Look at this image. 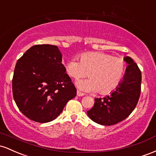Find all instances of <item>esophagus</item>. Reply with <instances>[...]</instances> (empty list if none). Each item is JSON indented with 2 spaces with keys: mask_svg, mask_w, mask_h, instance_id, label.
I'll use <instances>...</instances> for the list:
<instances>
[{
  "mask_svg": "<svg viewBox=\"0 0 156 156\" xmlns=\"http://www.w3.org/2000/svg\"><path fill=\"white\" fill-rule=\"evenodd\" d=\"M76 95H77L78 97H83V96L85 95V94L83 92L80 91V90H77V92H76Z\"/></svg>",
  "mask_w": 156,
  "mask_h": 156,
  "instance_id": "obj_1",
  "label": "esophagus"
}]
</instances>
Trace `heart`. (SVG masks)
Masks as SVG:
<instances>
[{"instance_id":"obj_1","label":"heart","mask_w":156,"mask_h":156,"mask_svg":"<svg viewBox=\"0 0 156 156\" xmlns=\"http://www.w3.org/2000/svg\"><path fill=\"white\" fill-rule=\"evenodd\" d=\"M79 59L80 62L68 61L65 69L74 80L87 73L89 79L76 83L80 89L105 95L113 91L123 78L126 64L122 58L103 52H89L81 55Z\"/></svg>"}]
</instances>
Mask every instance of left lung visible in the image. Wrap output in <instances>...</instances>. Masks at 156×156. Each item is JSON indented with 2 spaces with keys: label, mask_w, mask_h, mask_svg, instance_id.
Returning <instances> with one entry per match:
<instances>
[{
  "label": "left lung",
  "mask_w": 156,
  "mask_h": 156,
  "mask_svg": "<svg viewBox=\"0 0 156 156\" xmlns=\"http://www.w3.org/2000/svg\"><path fill=\"white\" fill-rule=\"evenodd\" d=\"M123 80L116 90L104 98H95L94 105L87 111L89 118L101 125H113L127 118L133 111L141 94V72L130 57Z\"/></svg>",
  "instance_id": "left-lung-1"
}]
</instances>
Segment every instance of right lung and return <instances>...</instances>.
<instances>
[{"instance_id":"add662e5","label":"right lung","mask_w":156,"mask_h":156,"mask_svg":"<svg viewBox=\"0 0 156 156\" xmlns=\"http://www.w3.org/2000/svg\"><path fill=\"white\" fill-rule=\"evenodd\" d=\"M12 93L17 108L29 119L40 123L55 119L76 95L58 47L35 45L26 51L15 66Z\"/></svg>"}]
</instances>
